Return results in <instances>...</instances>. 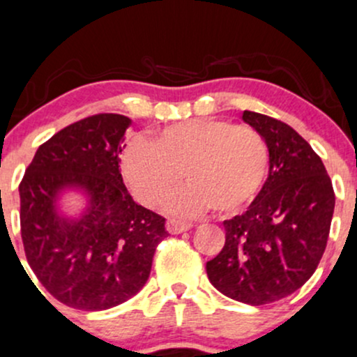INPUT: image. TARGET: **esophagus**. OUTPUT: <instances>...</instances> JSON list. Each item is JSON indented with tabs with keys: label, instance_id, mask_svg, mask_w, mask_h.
I'll use <instances>...</instances> for the list:
<instances>
[{
	"label": "esophagus",
	"instance_id": "34e87169",
	"mask_svg": "<svg viewBox=\"0 0 357 357\" xmlns=\"http://www.w3.org/2000/svg\"><path fill=\"white\" fill-rule=\"evenodd\" d=\"M193 227L191 222H185V220H178V219H169L167 220V231L171 234H181V232L190 231Z\"/></svg>",
	"mask_w": 357,
	"mask_h": 357
}]
</instances>
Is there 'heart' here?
I'll list each match as a JSON object with an SVG mask.
<instances>
[{
	"label": "heart",
	"instance_id": "1",
	"mask_svg": "<svg viewBox=\"0 0 357 357\" xmlns=\"http://www.w3.org/2000/svg\"><path fill=\"white\" fill-rule=\"evenodd\" d=\"M270 149L264 135L224 119H190L135 140L123 157L131 190L149 207L169 200L185 181L191 186L171 202L179 212H239L267 181Z\"/></svg>",
	"mask_w": 357,
	"mask_h": 357
}]
</instances>
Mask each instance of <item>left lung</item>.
Instances as JSON below:
<instances>
[{
	"mask_svg": "<svg viewBox=\"0 0 357 357\" xmlns=\"http://www.w3.org/2000/svg\"><path fill=\"white\" fill-rule=\"evenodd\" d=\"M243 121L264 135L268 178L248 210L224 220L226 245L207 261L212 286L251 306L298 291L313 275L327 246L335 193L327 169L305 138L286 123L245 111Z\"/></svg>",
	"mask_w": 357,
	"mask_h": 357,
	"instance_id": "1",
	"label": "left lung"
}]
</instances>
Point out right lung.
Returning a JSON list of instances; mask_svg holds the SVG:
<instances>
[{"label":"right lung","mask_w":357,"mask_h":357,"mask_svg":"<svg viewBox=\"0 0 357 357\" xmlns=\"http://www.w3.org/2000/svg\"><path fill=\"white\" fill-rule=\"evenodd\" d=\"M131 119L89 116L37 149L20 183V227L27 261L44 289L84 311L118 306L147 282L166 219L131 198L119 155ZM88 198L77 218L63 216V190Z\"/></svg>","instance_id":"obj_1"}]
</instances>
